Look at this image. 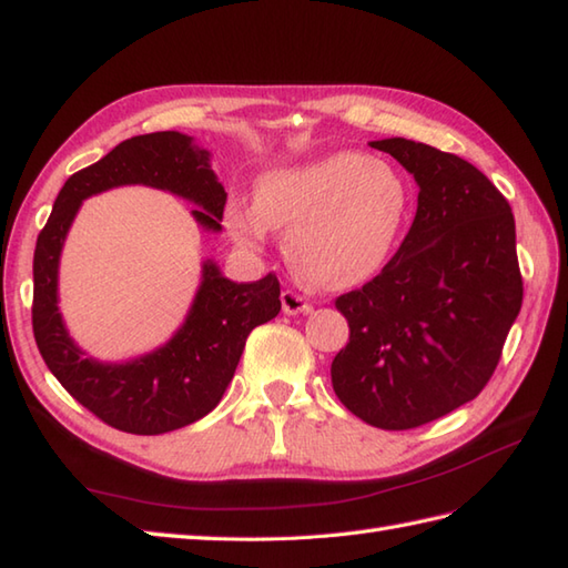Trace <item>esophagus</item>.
I'll return each instance as SVG.
<instances>
[{
	"label": "esophagus",
	"instance_id": "obj_1",
	"mask_svg": "<svg viewBox=\"0 0 568 568\" xmlns=\"http://www.w3.org/2000/svg\"><path fill=\"white\" fill-rule=\"evenodd\" d=\"M281 303H283L285 315H300V312H310L312 310V305L307 303V300L300 295V293H295V291H283Z\"/></svg>",
	"mask_w": 568,
	"mask_h": 568
}]
</instances>
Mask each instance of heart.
I'll return each instance as SVG.
<instances>
[{
	"label": "heart",
	"mask_w": 568,
	"mask_h": 568,
	"mask_svg": "<svg viewBox=\"0 0 568 568\" xmlns=\"http://www.w3.org/2000/svg\"><path fill=\"white\" fill-rule=\"evenodd\" d=\"M409 202L395 165L336 151L263 175L256 204H229L226 226L248 251H261L268 229H281L285 258L300 281L344 291L390 261L405 234Z\"/></svg>",
	"instance_id": "heart-1"
}]
</instances>
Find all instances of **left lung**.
Masks as SVG:
<instances>
[{"label": "left lung", "instance_id": "8db88e82", "mask_svg": "<svg viewBox=\"0 0 568 568\" xmlns=\"http://www.w3.org/2000/svg\"><path fill=\"white\" fill-rule=\"evenodd\" d=\"M371 146L415 175L417 214L383 271L336 297L348 344L332 385L348 413L397 432L486 388L523 307V275L510 204L476 165L407 139Z\"/></svg>", "mask_w": 568, "mask_h": 568}]
</instances>
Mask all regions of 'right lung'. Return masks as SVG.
I'll return each mask as SVG.
<instances>
[{"instance_id": "1", "label": "right lung", "mask_w": 568, "mask_h": 568, "mask_svg": "<svg viewBox=\"0 0 568 568\" xmlns=\"http://www.w3.org/2000/svg\"><path fill=\"white\" fill-rule=\"evenodd\" d=\"M119 185H151L200 204L192 216L220 232L226 192L210 168V151L178 131L119 143L102 161L65 180L33 251V336L60 385L104 425L129 434H163L216 407L232 383L248 334L281 312V283L268 273L234 283L207 261L185 324L165 346L126 364L84 358L58 312V258L84 197Z\"/></svg>"}]
</instances>
